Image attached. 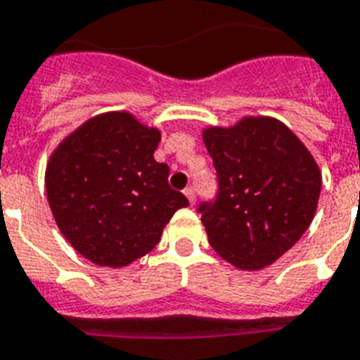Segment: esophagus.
<instances>
[{
  "label": "esophagus",
  "mask_w": 360,
  "mask_h": 360,
  "mask_svg": "<svg viewBox=\"0 0 360 360\" xmlns=\"http://www.w3.org/2000/svg\"><path fill=\"white\" fill-rule=\"evenodd\" d=\"M185 195H186V198H188L190 205H194V203H195V190H194V186H188V188L185 190Z\"/></svg>",
  "instance_id": "1"
}]
</instances>
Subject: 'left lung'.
I'll return each mask as SVG.
<instances>
[{
	"label": "left lung",
	"mask_w": 360,
	"mask_h": 360,
	"mask_svg": "<svg viewBox=\"0 0 360 360\" xmlns=\"http://www.w3.org/2000/svg\"><path fill=\"white\" fill-rule=\"evenodd\" d=\"M203 142L218 175L214 201L198 207L209 244L240 270H261L311 226L322 175L283 122L246 116L233 127H207Z\"/></svg>",
	"instance_id": "1"
}]
</instances>
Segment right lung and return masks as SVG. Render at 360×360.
Segmentation results:
<instances>
[{"mask_svg": "<svg viewBox=\"0 0 360 360\" xmlns=\"http://www.w3.org/2000/svg\"><path fill=\"white\" fill-rule=\"evenodd\" d=\"M160 131L129 112L86 120L57 146L46 168L48 201L64 238L98 266L122 268L150 253L185 195L153 153Z\"/></svg>", "mask_w": 360, "mask_h": 360, "instance_id": "1", "label": "right lung"}]
</instances>
